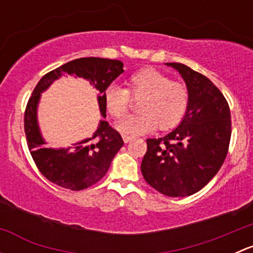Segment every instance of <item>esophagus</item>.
<instances>
[{
	"label": "esophagus",
	"instance_id": "esophagus-1",
	"mask_svg": "<svg viewBox=\"0 0 253 253\" xmlns=\"http://www.w3.org/2000/svg\"><path fill=\"white\" fill-rule=\"evenodd\" d=\"M122 139H124V142H125V143H128V142L131 141V139H132V137L126 136V134H124V136H122Z\"/></svg>",
	"mask_w": 253,
	"mask_h": 253
}]
</instances>
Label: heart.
<instances>
[{
	"label": "heart",
	"mask_w": 253,
	"mask_h": 253,
	"mask_svg": "<svg viewBox=\"0 0 253 253\" xmlns=\"http://www.w3.org/2000/svg\"><path fill=\"white\" fill-rule=\"evenodd\" d=\"M128 88L124 89L110 84L104 90V105L114 117H121L127 112L129 94L141 98L137 104L139 112L124 117L116 124V128L125 134L141 136L159 126L167 131L172 128L185 116L188 106V90L186 85L162 73L155 68H142L132 73L127 81Z\"/></svg>",
	"instance_id": "heart-1"
}]
</instances>
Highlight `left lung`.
Wrapping results in <instances>:
<instances>
[{
  "mask_svg": "<svg viewBox=\"0 0 253 253\" xmlns=\"http://www.w3.org/2000/svg\"><path fill=\"white\" fill-rule=\"evenodd\" d=\"M181 75L190 100L185 116L162 138L147 139L141 170L144 180L169 197H187L215 176L228 154L230 109L206 76L182 63H165Z\"/></svg>",
  "mask_w": 253,
  "mask_h": 253,
  "instance_id": "obj_1",
  "label": "left lung"
}]
</instances>
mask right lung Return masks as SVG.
Masks as SVG:
<instances>
[{"mask_svg": "<svg viewBox=\"0 0 253 253\" xmlns=\"http://www.w3.org/2000/svg\"><path fill=\"white\" fill-rule=\"evenodd\" d=\"M124 72V62L100 57H83L70 61L46 73L35 86L24 114V131L28 148L38 169L51 182L63 188L81 191L90 187L105 176L112 159L124 145L122 137L100 120L93 136L73 143L67 148H47L38 121L40 98L51 84L63 75L83 78L98 90V105L106 117L104 90Z\"/></svg>", "mask_w": 253, "mask_h": 253, "instance_id": "add662e5", "label": "right lung"}]
</instances>
